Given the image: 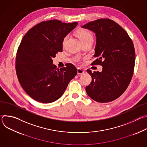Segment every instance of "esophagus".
Instances as JSON below:
<instances>
[{"label":"esophagus","mask_w":147,"mask_h":147,"mask_svg":"<svg viewBox=\"0 0 147 147\" xmlns=\"http://www.w3.org/2000/svg\"><path fill=\"white\" fill-rule=\"evenodd\" d=\"M84 73V69H81L80 67L77 69V74H78L80 75V74H83Z\"/></svg>","instance_id":"34e87169"}]
</instances>
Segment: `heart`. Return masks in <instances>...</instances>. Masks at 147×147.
Instances as JSON below:
<instances>
[{"instance_id":"b5f03b06","label":"heart","mask_w":147,"mask_h":147,"mask_svg":"<svg viewBox=\"0 0 147 147\" xmlns=\"http://www.w3.org/2000/svg\"><path fill=\"white\" fill-rule=\"evenodd\" d=\"M77 35L79 38L82 44L86 42L90 41V40L93 41V39H94V36H93L92 33L90 31L86 30V29L79 30L77 32ZM68 38H69V35H66L64 38L63 40V45H65Z\"/></svg>"}]
</instances>
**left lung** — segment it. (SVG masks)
<instances>
[{
    "label": "left lung",
    "instance_id": "1",
    "mask_svg": "<svg viewBox=\"0 0 147 147\" xmlns=\"http://www.w3.org/2000/svg\"><path fill=\"white\" fill-rule=\"evenodd\" d=\"M82 27L96 35V59L91 65L102 66L101 72L87 70L92 81L86 92L96 102L113 101L127 89L133 75L136 53L133 41L120 25L109 18L98 19Z\"/></svg>",
    "mask_w": 147,
    "mask_h": 147
}]
</instances>
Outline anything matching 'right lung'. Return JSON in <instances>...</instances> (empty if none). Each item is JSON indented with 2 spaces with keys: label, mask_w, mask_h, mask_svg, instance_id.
Segmentation results:
<instances>
[{
  "label": "right lung",
  "mask_w": 147,
  "mask_h": 147,
  "mask_svg": "<svg viewBox=\"0 0 147 147\" xmlns=\"http://www.w3.org/2000/svg\"><path fill=\"white\" fill-rule=\"evenodd\" d=\"M77 24L57 20L44 21L23 38L16 53V71L21 86L34 100L45 103L57 100L77 75L73 64L58 69L52 58L62 52L64 38Z\"/></svg>",
  "instance_id": "obj_1"
}]
</instances>
